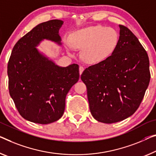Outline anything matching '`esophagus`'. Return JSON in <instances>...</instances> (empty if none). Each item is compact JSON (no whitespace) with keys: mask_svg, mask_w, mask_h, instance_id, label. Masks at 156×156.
<instances>
[{"mask_svg":"<svg viewBox=\"0 0 156 156\" xmlns=\"http://www.w3.org/2000/svg\"><path fill=\"white\" fill-rule=\"evenodd\" d=\"M83 71H84V68H83V66L79 67V73H80V75H81V74H82Z\"/></svg>","mask_w":156,"mask_h":156,"instance_id":"esophagus-1","label":"esophagus"}]
</instances>
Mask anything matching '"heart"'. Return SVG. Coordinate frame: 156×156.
<instances>
[{"label":"heart","mask_w":156,"mask_h":156,"mask_svg":"<svg viewBox=\"0 0 156 156\" xmlns=\"http://www.w3.org/2000/svg\"><path fill=\"white\" fill-rule=\"evenodd\" d=\"M118 39V32L113 28L92 26L73 32L71 44L73 48L81 49L80 57L86 63L97 64L113 54ZM68 51L71 54L69 48Z\"/></svg>","instance_id":"heart-1"}]
</instances>
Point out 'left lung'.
I'll list each match as a JSON object with an SVG mask.
<instances>
[{
	"mask_svg": "<svg viewBox=\"0 0 156 156\" xmlns=\"http://www.w3.org/2000/svg\"><path fill=\"white\" fill-rule=\"evenodd\" d=\"M119 27L113 54L88 67L80 76L87 87L92 115L108 124L121 121L135 112L151 78L147 52L129 29Z\"/></svg>",
	"mask_w": 156,
	"mask_h": 156,
	"instance_id": "8db88e82",
	"label": "left lung"
}]
</instances>
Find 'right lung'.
<instances>
[{"instance_id": "1", "label": "right lung", "mask_w": 156, "mask_h": 156, "mask_svg": "<svg viewBox=\"0 0 156 156\" xmlns=\"http://www.w3.org/2000/svg\"><path fill=\"white\" fill-rule=\"evenodd\" d=\"M64 22L41 23L17 41L8 65L9 91L19 113L38 124L57 121L64 114L65 99L79 79V66L56 64L37 47L44 40L62 45L59 34Z\"/></svg>"}]
</instances>
